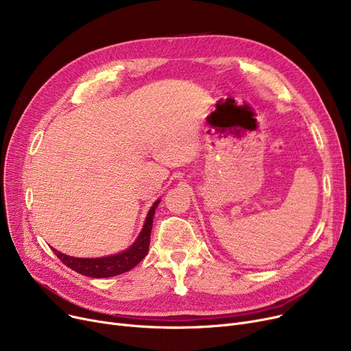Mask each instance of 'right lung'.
<instances>
[{
	"label": "right lung",
	"mask_w": 351,
	"mask_h": 351,
	"mask_svg": "<svg viewBox=\"0 0 351 351\" xmlns=\"http://www.w3.org/2000/svg\"><path fill=\"white\" fill-rule=\"evenodd\" d=\"M159 202L160 200L158 199L154 204V206L149 209V212H147L143 229L139 233L136 242L122 253L106 256V257H98V259H84V257H72V256L64 254L55 249L52 250L65 266L78 271L80 274L88 276V278L104 279V278H112V276H118L125 271H129L143 259L147 250H149L154 215L159 205Z\"/></svg>",
	"instance_id": "add662e5"
}]
</instances>
